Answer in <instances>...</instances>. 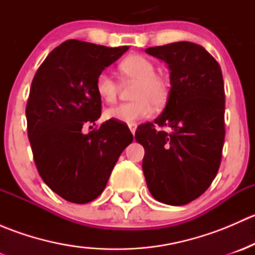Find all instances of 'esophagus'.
Masks as SVG:
<instances>
[{"label":"esophagus","mask_w":255,"mask_h":255,"mask_svg":"<svg viewBox=\"0 0 255 255\" xmlns=\"http://www.w3.org/2000/svg\"><path fill=\"white\" fill-rule=\"evenodd\" d=\"M128 127H129V130L132 132V134L134 135L135 129H137V125H135V123H130V125H128Z\"/></svg>","instance_id":"1"}]
</instances>
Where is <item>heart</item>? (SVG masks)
<instances>
[{
	"instance_id": "heart-1",
	"label": "heart",
	"mask_w": 255,
	"mask_h": 255,
	"mask_svg": "<svg viewBox=\"0 0 255 255\" xmlns=\"http://www.w3.org/2000/svg\"><path fill=\"white\" fill-rule=\"evenodd\" d=\"M120 71L126 79L137 81L133 97L137 101L121 104L106 111L109 120L118 122L135 123L148 117L155 107L161 106L168 97V85L160 76L155 75V65L142 55H130L120 64ZM96 92L102 101L113 104L117 100L118 84L107 71H102L96 79Z\"/></svg>"
}]
</instances>
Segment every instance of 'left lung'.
Returning <instances> with one entry per match:
<instances>
[{"label":"left lung","instance_id":"8db88e82","mask_svg":"<svg viewBox=\"0 0 255 255\" xmlns=\"http://www.w3.org/2000/svg\"><path fill=\"white\" fill-rule=\"evenodd\" d=\"M168 65L170 90L163 112L135 130L144 146L143 173L151 196L182 206L215 179L225 140V85L213 56L199 44L177 42L145 49Z\"/></svg>","mask_w":255,"mask_h":255}]
</instances>
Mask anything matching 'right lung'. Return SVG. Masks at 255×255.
I'll return each instance as SVG.
<instances>
[{
    "label": "right lung",
    "instance_id": "1",
    "mask_svg": "<svg viewBox=\"0 0 255 255\" xmlns=\"http://www.w3.org/2000/svg\"><path fill=\"white\" fill-rule=\"evenodd\" d=\"M128 49L66 40L50 51L32 81L25 117L35 165L43 181L69 202L100 196L133 140L128 127L113 120L82 132L101 117L97 76Z\"/></svg>",
    "mask_w": 255,
    "mask_h": 255
}]
</instances>
